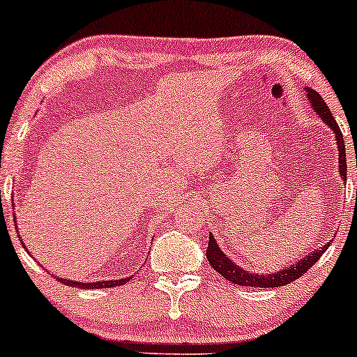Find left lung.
Returning <instances> with one entry per match:
<instances>
[{"instance_id":"8db88e82","label":"left lung","mask_w":357,"mask_h":357,"mask_svg":"<svg viewBox=\"0 0 357 357\" xmlns=\"http://www.w3.org/2000/svg\"><path fill=\"white\" fill-rule=\"evenodd\" d=\"M305 92H307V99L310 100V105H312L315 114L322 119L324 124L329 126L331 129L334 130L335 141H337V151H339V174H341V178L346 181L347 178L346 147H344L341 129H339L337 122H335L334 116L331 114L329 107L326 105V102L322 100V97L310 87H305ZM327 247H329V241H327L326 245H322V247L315 248L314 252H310L309 255L301 258V260L296 261L294 265H290V267L278 270L275 273H252L250 270H245L243 267H240V265H236L235 261H231L230 258L225 255V253L221 252L218 241L213 238V235L210 233V238H208V248H206V258L208 261H210L211 267L215 268L221 277L230 280L231 284L243 285V287H261V289H272V287H282V285L290 284V282L297 280L298 277L304 275L307 270L312 267L315 261L322 257V253L326 252Z\"/></svg>"}]
</instances>
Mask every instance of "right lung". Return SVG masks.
Masks as SVG:
<instances>
[{
	"label": "right lung",
	"mask_w": 357,
	"mask_h": 357,
	"mask_svg": "<svg viewBox=\"0 0 357 357\" xmlns=\"http://www.w3.org/2000/svg\"><path fill=\"white\" fill-rule=\"evenodd\" d=\"M20 241L23 243L22 236H20ZM24 247V243H23ZM26 248V247H24ZM59 280L63 285H70V287H79V289H109V287H117V285H124L130 280V277L127 278H119V280H100V282H90V284H85V282H75V280H68V278H61L59 277Z\"/></svg>",
	"instance_id": "obj_1"
}]
</instances>
